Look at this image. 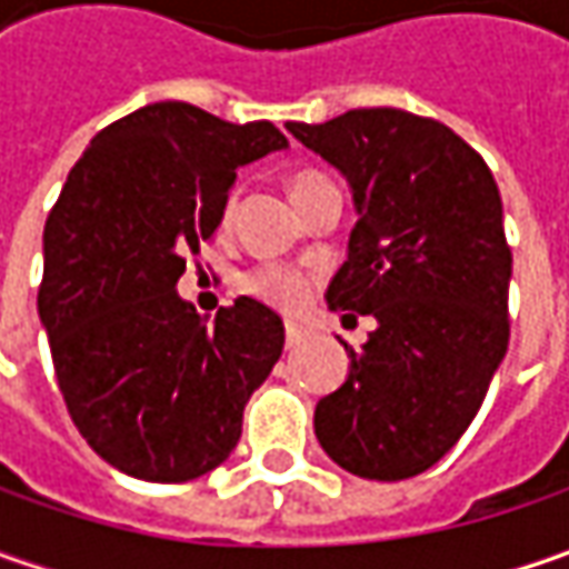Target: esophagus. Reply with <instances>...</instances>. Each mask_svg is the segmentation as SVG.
<instances>
[{"instance_id":"obj_1","label":"esophagus","mask_w":569,"mask_h":569,"mask_svg":"<svg viewBox=\"0 0 569 569\" xmlns=\"http://www.w3.org/2000/svg\"><path fill=\"white\" fill-rule=\"evenodd\" d=\"M303 326H297V322H284V339H288V348H295V345H300L303 341Z\"/></svg>"}]
</instances>
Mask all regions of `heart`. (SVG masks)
I'll return each mask as SVG.
<instances>
[{"label": "heart", "instance_id": "1", "mask_svg": "<svg viewBox=\"0 0 569 569\" xmlns=\"http://www.w3.org/2000/svg\"><path fill=\"white\" fill-rule=\"evenodd\" d=\"M329 183L326 177H319L313 170L307 173H297L295 183H291V196H300L307 189L322 187ZM230 208H233V196L224 206V218H230ZM243 291L272 307H281V310H291L297 303H303L307 295H310V274L300 272L295 266H281V262H266V266H256L252 272L243 274Z\"/></svg>", "mask_w": 569, "mask_h": 569}]
</instances>
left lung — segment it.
Here are the masks:
<instances>
[{
  "label": "left lung",
  "instance_id": "obj_1",
  "mask_svg": "<svg viewBox=\"0 0 569 569\" xmlns=\"http://www.w3.org/2000/svg\"><path fill=\"white\" fill-rule=\"evenodd\" d=\"M288 132L348 177L358 224L326 300L377 319L348 380L319 399V447L370 481H402L459 443L510 341L513 252L485 158L396 107Z\"/></svg>",
  "mask_w": 569,
  "mask_h": 569
}]
</instances>
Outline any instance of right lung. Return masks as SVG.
Listing matches in <instances>:
<instances>
[{
    "instance_id": "add662e5",
    "label": "right lung",
    "mask_w": 569,
    "mask_h": 569,
    "mask_svg": "<svg viewBox=\"0 0 569 569\" xmlns=\"http://www.w3.org/2000/svg\"><path fill=\"white\" fill-rule=\"evenodd\" d=\"M281 148L269 120L161 100L100 129L69 170L43 228L37 310L78 433L113 469L180 485L237 447L284 322L237 297L206 326L177 281L221 224L237 167Z\"/></svg>"
}]
</instances>
